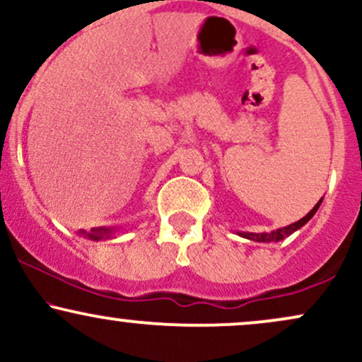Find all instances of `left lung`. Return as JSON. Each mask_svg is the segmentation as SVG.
Listing matches in <instances>:
<instances>
[{
	"mask_svg": "<svg viewBox=\"0 0 362 362\" xmlns=\"http://www.w3.org/2000/svg\"><path fill=\"white\" fill-rule=\"evenodd\" d=\"M320 204H322V201H318V202H317V206H315L313 209H311L310 213L305 216V218L300 219V221H296V223L289 224V226L279 228V230H276V231H271V233H240V235L245 236V238H248V240H253V242H262V243H269V242H279V240H284L286 236L293 235L294 231H296V230H300L301 226H305V224L308 223L311 218H313V214L317 213V211H318V207H320Z\"/></svg>",
	"mask_w": 362,
	"mask_h": 362,
	"instance_id": "1",
	"label": "left lung"
}]
</instances>
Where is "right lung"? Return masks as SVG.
<instances>
[{
	"mask_svg": "<svg viewBox=\"0 0 362 362\" xmlns=\"http://www.w3.org/2000/svg\"><path fill=\"white\" fill-rule=\"evenodd\" d=\"M110 233H112V228H93L91 233H88V236L93 240H100V238H109Z\"/></svg>",
	"mask_w": 362,
	"mask_h": 362,
	"instance_id": "1",
	"label": "right lung"
}]
</instances>
